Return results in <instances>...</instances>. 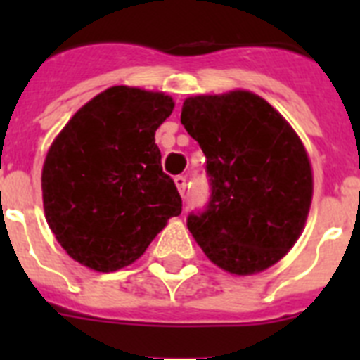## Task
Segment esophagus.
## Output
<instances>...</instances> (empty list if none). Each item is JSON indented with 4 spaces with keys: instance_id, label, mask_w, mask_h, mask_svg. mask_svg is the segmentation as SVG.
Returning <instances> with one entry per match:
<instances>
[{
    "instance_id": "obj_1",
    "label": "esophagus",
    "mask_w": 360,
    "mask_h": 360,
    "mask_svg": "<svg viewBox=\"0 0 360 360\" xmlns=\"http://www.w3.org/2000/svg\"><path fill=\"white\" fill-rule=\"evenodd\" d=\"M174 184H176L178 193H180V195L184 196V193H186V187H187L186 176H176V178H174Z\"/></svg>"
}]
</instances>
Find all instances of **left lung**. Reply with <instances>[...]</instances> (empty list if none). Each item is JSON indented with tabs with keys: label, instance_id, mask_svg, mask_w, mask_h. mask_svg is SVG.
Here are the masks:
<instances>
[{
	"label": "left lung",
	"instance_id": "8db88e82",
	"mask_svg": "<svg viewBox=\"0 0 360 360\" xmlns=\"http://www.w3.org/2000/svg\"><path fill=\"white\" fill-rule=\"evenodd\" d=\"M184 128L207 158L209 209L187 229L216 266L252 276L299 240L314 195L304 144L288 120L249 90L187 97Z\"/></svg>",
	"mask_w": 360,
	"mask_h": 360
}]
</instances>
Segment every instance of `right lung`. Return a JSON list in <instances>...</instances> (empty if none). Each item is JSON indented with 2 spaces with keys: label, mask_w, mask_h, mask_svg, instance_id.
<instances>
[{
  "label": "right lung",
  "mask_w": 360,
  "mask_h": 360,
  "mask_svg": "<svg viewBox=\"0 0 360 360\" xmlns=\"http://www.w3.org/2000/svg\"><path fill=\"white\" fill-rule=\"evenodd\" d=\"M173 108L164 91L111 86L53 139L41 173L44 218L66 254L86 269L131 265L182 212L155 144Z\"/></svg>",
  "instance_id": "obj_1"
}]
</instances>
